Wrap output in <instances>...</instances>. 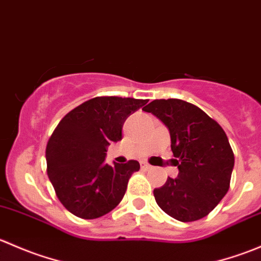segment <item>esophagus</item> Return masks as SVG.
I'll use <instances>...</instances> for the list:
<instances>
[{"instance_id": "obj_1", "label": "esophagus", "mask_w": 261, "mask_h": 261, "mask_svg": "<svg viewBox=\"0 0 261 261\" xmlns=\"http://www.w3.org/2000/svg\"><path fill=\"white\" fill-rule=\"evenodd\" d=\"M140 167H141V169H144V170L150 169V165L147 164V163H145V162H141L140 163Z\"/></svg>"}]
</instances>
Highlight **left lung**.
I'll return each mask as SVG.
<instances>
[{
  "label": "left lung",
  "mask_w": 261,
  "mask_h": 261,
  "mask_svg": "<svg viewBox=\"0 0 261 261\" xmlns=\"http://www.w3.org/2000/svg\"><path fill=\"white\" fill-rule=\"evenodd\" d=\"M144 111L156 116L170 133L179 169L154 189L158 206L181 222L203 218L230 188L235 156L223 128L199 107L177 98L154 99Z\"/></svg>",
  "instance_id": "left-lung-1"
}]
</instances>
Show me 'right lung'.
Returning a JSON list of instances; mask_svg holds the SVG:
<instances>
[{
  "instance_id": "right-lung-1",
  "label": "right lung",
  "mask_w": 261,
  "mask_h": 261,
  "mask_svg": "<svg viewBox=\"0 0 261 261\" xmlns=\"http://www.w3.org/2000/svg\"><path fill=\"white\" fill-rule=\"evenodd\" d=\"M147 99L96 97L68 112L46 145L49 179L60 203L70 213L93 220L115 208L128 179L140 169L136 160L105 163L107 147L122 139L126 118Z\"/></svg>"
}]
</instances>
